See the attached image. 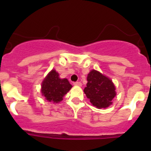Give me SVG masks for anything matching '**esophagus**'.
Masks as SVG:
<instances>
[{"mask_svg":"<svg viewBox=\"0 0 151 151\" xmlns=\"http://www.w3.org/2000/svg\"><path fill=\"white\" fill-rule=\"evenodd\" d=\"M74 85H77V86H82V83L81 82H75L74 83Z\"/></svg>","mask_w":151,"mask_h":151,"instance_id":"1","label":"esophagus"}]
</instances>
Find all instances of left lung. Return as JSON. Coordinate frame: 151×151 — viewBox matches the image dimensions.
I'll use <instances>...</instances> for the list:
<instances>
[{"mask_svg": "<svg viewBox=\"0 0 151 151\" xmlns=\"http://www.w3.org/2000/svg\"><path fill=\"white\" fill-rule=\"evenodd\" d=\"M87 80L88 83L84 92L91 104L98 109L106 108L112 104L116 92L110 79L93 69L88 74Z\"/></svg>", "mask_w": 151, "mask_h": 151, "instance_id": "1", "label": "left lung"}]
</instances>
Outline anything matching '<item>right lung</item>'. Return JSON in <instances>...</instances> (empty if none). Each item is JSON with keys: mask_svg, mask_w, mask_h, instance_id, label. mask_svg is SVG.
Returning <instances> with one entry per match:
<instances>
[{"mask_svg": "<svg viewBox=\"0 0 151 151\" xmlns=\"http://www.w3.org/2000/svg\"><path fill=\"white\" fill-rule=\"evenodd\" d=\"M71 87L67 79H60L58 73L52 69L42 82L41 91L47 101L58 103L63 100Z\"/></svg>", "mask_w": 151, "mask_h": 151, "instance_id": "obj_1", "label": "right lung"}]
</instances>
